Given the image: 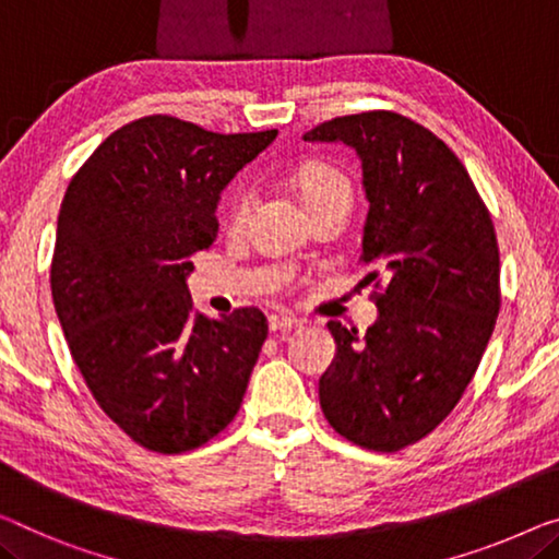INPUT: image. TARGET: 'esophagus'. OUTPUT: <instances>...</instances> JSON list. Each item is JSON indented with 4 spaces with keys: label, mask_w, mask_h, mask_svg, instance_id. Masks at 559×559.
<instances>
[{
    "label": "esophagus",
    "mask_w": 559,
    "mask_h": 559,
    "mask_svg": "<svg viewBox=\"0 0 559 559\" xmlns=\"http://www.w3.org/2000/svg\"><path fill=\"white\" fill-rule=\"evenodd\" d=\"M296 323H298V319H294V316H288V313H273L269 319V326L273 333H286L294 329Z\"/></svg>",
    "instance_id": "1"
}]
</instances>
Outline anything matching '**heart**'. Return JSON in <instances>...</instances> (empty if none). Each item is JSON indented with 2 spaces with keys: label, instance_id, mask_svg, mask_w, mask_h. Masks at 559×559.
<instances>
[{
  "label": "heart",
  "instance_id": "1",
  "mask_svg": "<svg viewBox=\"0 0 559 559\" xmlns=\"http://www.w3.org/2000/svg\"><path fill=\"white\" fill-rule=\"evenodd\" d=\"M296 188L306 207L323 203V200H331V198L352 200V182H348L338 170H333L329 165H321V163H311L306 165V168H301V173H298L296 178ZM248 207H251V193H248V190H238L230 200V211H228L230 226H240V223L246 221Z\"/></svg>",
  "mask_w": 559,
  "mask_h": 559
}]
</instances>
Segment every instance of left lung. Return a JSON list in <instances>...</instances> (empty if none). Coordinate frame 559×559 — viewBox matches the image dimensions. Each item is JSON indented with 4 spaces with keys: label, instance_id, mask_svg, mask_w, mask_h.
<instances>
[{
    "label": "left lung",
    "instance_id": "8db88e82",
    "mask_svg": "<svg viewBox=\"0 0 559 559\" xmlns=\"http://www.w3.org/2000/svg\"><path fill=\"white\" fill-rule=\"evenodd\" d=\"M361 157V265L379 319L359 336L329 321L336 356L319 381L341 437L399 452L431 435L469 386L492 336L499 248L485 200L435 132L391 110L344 115L306 132Z\"/></svg>",
    "mask_w": 559,
    "mask_h": 559
}]
</instances>
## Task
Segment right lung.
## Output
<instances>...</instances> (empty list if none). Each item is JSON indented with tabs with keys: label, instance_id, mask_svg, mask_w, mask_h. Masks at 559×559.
<instances>
[{
	"label": "right lung",
	"instance_id": "right-lung-1",
	"mask_svg": "<svg viewBox=\"0 0 559 559\" xmlns=\"http://www.w3.org/2000/svg\"><path fill=\"white\" fill-rule=\"evenodd\" d=\"M276 135L147 115L115 130L64 193L57 319L99 409L150 452L203 447L243 404L269 321L255 306L207 319L186 278L218 236L221 190Z\"/></svg>",
	"mask_w": 559,
	"mask_h": 559
}]
</instances>
